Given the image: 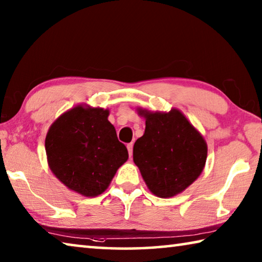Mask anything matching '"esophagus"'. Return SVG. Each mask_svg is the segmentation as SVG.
<instances>
[{
	"label": "esophagus",
	"mask_w": 262,
	"mask_h": 262,
	"mask_svg": "<svg viewBox=\"0 0 262 262\" xmlns=\"http://www.w3.org/2000/svg\"><path fill=\"white\" fill-rule=\"evenodd\" d=\"M127 149H128V154H129V157H132V155H133V143H128Z\"/></svg>",
	"instance_id": "obj_1"
}]
</instances>
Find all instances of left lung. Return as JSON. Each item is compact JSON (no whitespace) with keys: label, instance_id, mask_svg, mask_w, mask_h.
<instances>
[{"label":"left lung","instance_id":"1","mask_svg":"<svg viewBox=\"0 0 262 262\" xmlns=\"http://www.w3.org/2000/svg\"><path fill=\"white\" fill-rule=\"evenodd\" d=\"M143 136L133 148V159L150 192L159 198L179 194L199 178L207 159V143L179 110L150 112Z\"/></svg>","mask_w":262,"mask_h":262}]
</instances>
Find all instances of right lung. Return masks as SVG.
<instances>
[{"mask_svg": "<svg viewBox=\"0 0 262 262\" xmlns=\"http://www.w3.org/2000/svg\"><path fill=\"white\" fill-rule=\"evenodd\" d=\"M108 110L83 105L60 115L45 140L53 173L84 196L105 192L118 168L128 159L126 145L108 121Z\"/></svg>", "mask_w": 262, "mask_h": 262, "instance_id": "1", "label": "right lung"}]
</instances>
